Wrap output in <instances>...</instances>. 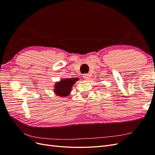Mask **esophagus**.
<instances>
[{"label":"esophagus","instance_id":"34e87169","mask_svg":"<svg viewBox=\"0 0 155 155\" xmlns=\"http://www.w3.org/2000/svg\"><path fill=\"white\" fill-rule=\"evenodd\" d=\"M83 77L85 79H87V80H88V79H90V78H91V76H90V74H84Z\"/></svg>","mask_w":155,"mask_h":155}]
</instances>
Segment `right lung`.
<instances>
[{
  "label": "right lung",
  "instance_id": "1",
  "mask_svg": "<svg viewBox=\"0 0 155 155\" xmlns=\"http://www.w3.org/2000/svg\"><path fill=\"white\" fill-rule=\"evenodd\" d=\"M78 80V78L64 79H62L60 82L57 83L55 85L54 92L55 94L61 97L67 96L70 91L72 85Z\"/></svg>",
  "mask_w": 155,
  "mask_h": 155
}]
</instances>
